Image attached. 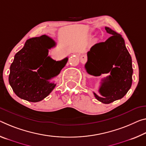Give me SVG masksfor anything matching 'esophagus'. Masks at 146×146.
<instances>
[{
	"mask_svg": "<svg viewBox=\"0 0 146 146\" xmlns=\"http://www.w3.org/2000/svg\"><path fill=\"white\" fill-rule=\"evenodd\" d=\"M80 60H81L82 63H84V62L87 60V56L85 55H82L80 56Z\"/></svg>",
	"mask_w": 146,
	"mask_h": 146,
	"instance_id": "obj_1",
	"label": "esophagus"
}]
</instances>
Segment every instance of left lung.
Here are the masks:
<instances>
[{
    "mask_svg": "<svg viewBox=\"0 0 146 146\" xmlns=\"http://www.w3.org/2000/svg\"><path fill=\"white\" fill-rule=\"evenodd\" d=\"M112 35L105 42L96 43L88 52V62L85 65L87 72L95 76L108 73L110 75L101 86L99 92L102 96L94 93L100 102L109 104L121 99L132 84V59L120 34L105 27Z\"/></svg>",
    "mask_w": 146,
    "mask_h": 146,
    "instance_id": "1",
    "label": "left lung"
}]
</instances>
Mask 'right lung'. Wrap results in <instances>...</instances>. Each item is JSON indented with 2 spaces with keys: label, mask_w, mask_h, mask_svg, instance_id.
<instances>
[{
  "label": "right lung",
  "mask_w": 146,
  "mask_h": 146,
  "mask_svg": "<svg viewBox=\"0 0 146 146\" xmlns=\"http://www.w3.org/2000/svg\"><path fill=\"white\" fill-rule=\"evenodd\" d=\"M54 45L51 38L43 35L28 40L22 49L16 53L10 66L9 83L19 98L38 102L56 86L48 80L60 73L68 58L55 61L48 56V50Z\"/></svg>",
  "instance_id": "1"
}]
</instances>
